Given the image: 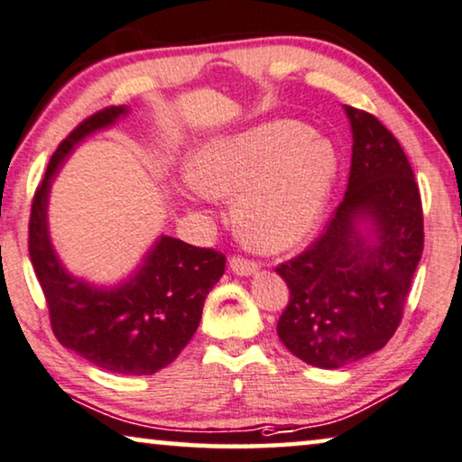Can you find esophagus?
Masks as SVG:
<instances>
[{"label": "esophagus", "mask_w": 462, "mask_h": 462, "mask_svg": "<svg viewBox=\"0 0 462 462\" xmlns=\"http://www.w3.org/2000/svg\"><path fill=\"white\" fill-rule=\"evenodd\" d=\"M230 270L236 275H253L254 272H257V263L251 259H245V257H232Z\"/></svg>", "instance_id": "obj_1"}]
</instances>
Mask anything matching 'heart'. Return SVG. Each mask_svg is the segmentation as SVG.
Returning a JSON list of instances; mask_svg holds the SVG:
<instances>
[{
    "label": "heart",
    "mask_w": 462,
    "mask_h": 462,
    "mask_svg": "<svg viewBox=\"0 0 462 462\" xmlns=\"http://www.w3.org/2000/svg\"><path fill=\"white\" fill-rule=\"evenodd\" d=\"M340 160L307 124L270 120L205 141L189 162L199 192L236 199L234 222L259 253H284L318 230Z\"/></svg>",
    "instance_id": "obj_1"
}]
</instances>
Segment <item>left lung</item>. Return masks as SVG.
I'll return each instance as SVG.
<instances>
[{
  "mask_svg": "<svg viewBox=\"0 0 462 462\" xmlns=\"http://www.w3.org/2000/svg\"><path fill=\"white\" fill-rule=\"evenodd\" d=\"M344 112L353 160L342 203L307 251L275 267L291 291L280 340L321 369L388 344L423 253L421 195L401 143L375 116L350 106Z\"/></svg>",
  "mask_w": 462,
  "mask_h": 462,
  "instance_id": "obj_1",
  "label": "left lung"
}]
</instances>
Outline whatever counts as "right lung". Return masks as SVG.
<instances>
[{"label":"right lung","instance_id":"right-lung-1","mask_svg":"<svg viewBox=\"0 0 462 462\" xmlns=\"http://www.w3.org/2000/svg\"><path fill=\"white\" fill-rule=\"evenodd\" d=\"M126 114V106L101 109L55 149L32 199L29 253L61 346L112 374L153 375L195 336L203 302L224 273V254L160 236L128 280L95 286L66 270L47 226V203L60 165L85 136L114 126Z\"/></svg>","mask_w":462,"mask_h":462}]
</instances>
